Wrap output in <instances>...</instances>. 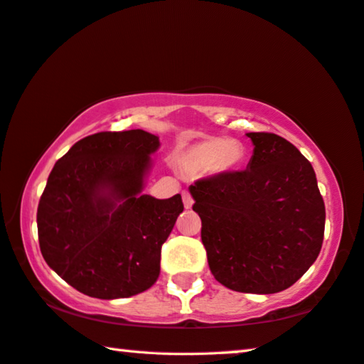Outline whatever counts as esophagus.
<instances>
[{"label":"esophagus","mask_w":364,"mask_h":364,"mask_svg":"<svg viewBox=\"0 0 364 364\" xmlns=\"http://www.w3.org/2000/svg\"><path fill=\"white\" fill-rule=\"evenodd\" d=\"M183 203H184V207H186V208H191V207H193V203H194L193 196H191L188 191H183Z\"/></svg>","instance_id":"34e87169"}]
</instances>
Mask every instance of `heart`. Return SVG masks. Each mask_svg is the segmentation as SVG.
Here are the masks:
<instances>
[{
    "label": "heart",
    "mask_w": 364,
    "mask_h": 364,
    "mask_svg": "<svg viewBox=\"0 0 364 364\" xmlns=\"http://www.w3.org/2000/svg\"><path fill=\"white\" fill-rule=\"evenodd\" d=\"M242 157L243 148L239 141L226 136H210L184 149L178 157V164L188 173H202L210 168L226 171L232 170Z\"/></svg>",
    "instance_id": "1"
}]
</instances>
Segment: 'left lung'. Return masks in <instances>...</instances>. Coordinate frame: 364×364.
Wrapping results in <instances>:
<instances>
[{"label": "left lung", "mask_w": 364, "mask_h": 364, "mask_svg": "<svg viewBox=\"0 0 364 364\" xmlns=\"http://www.w3.org/2000/svg\"><path fill=\"white\" fill-rule=\"evenodd\" d=\"M247 170L191 184L215 279L239 293L283 291L307 272L325 235V202L312 164L294 144L250 132Z\"/></svg>", "instance_id": "1"}]
</instances>
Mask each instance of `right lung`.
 <instances>
[{
  "label": "right lung",
  "instance_id": "right-lung-1",
  "mask_svg": "<svg viewBox=\"0 0 364 364\" xmlns=\"http://www.w3.org/2000/svg\"><path fill=\"white\" fill-rule=\"evenodd\" d=\"M159 138L144 130L98 132L60 157L38 205L39 248L77 291L119 299L146 291L161 248L183 211L181 196L143 194Z\"/></svg>",
  "mask_w": 364,
  "mask_h": 364
}]
</instances>
